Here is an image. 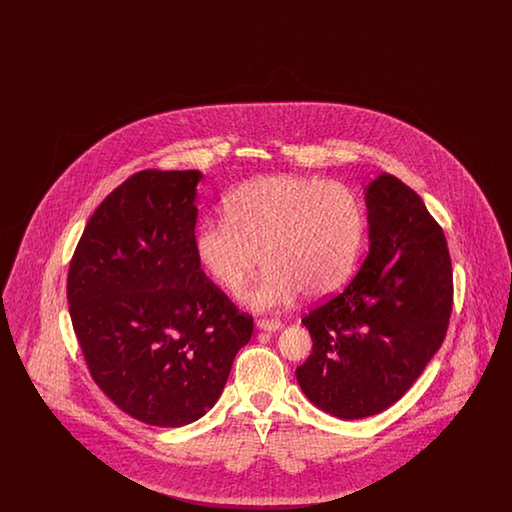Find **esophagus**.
I'll return each instance as SVG.
<instances>
[{
	"mask_svg": "<svg viewBox=\"0 0 512 512\" xmlns=\"http://www.w3.org/2000/svg\"><path fill=\"white\" fill-rule=\"evenodd\" d=\"M257 328L259 330H265V332H276V330H280L282 328V322L280 320H276V318H261V320H257Z\"/></svg>",
	"mask_w": 512,
	"mask_h": 512,
	"instance_id": "34e87169",
	"label": "esophagus"
}]
</instances>
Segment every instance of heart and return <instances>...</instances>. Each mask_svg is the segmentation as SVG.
Returning <instances> with one entry per match:
<instances>
[{
	"label": "heart",
	"mask_w": 512,
	"mask_h": 512,
	"mask_svg": "<svg viewBox=\"0 0 512 512\" xmlns=\"http://www.w3.org/2000/svg\"><path fill=\"white\" fill-rule=\"evenodd\" d=\"M224 219H205L195 255L226 292H240L259 267L267 270L244 295L253 311L290 307L305 292L326 297L353 276L366 217L361 197L340 182L278 174L251 180L226 197Z\"/></svg>",
	"instance_id": "b5f03b06"
}]
</instances>
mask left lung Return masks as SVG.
<instances>
[{"label":"left lung","mask_w":512,"mask_h":512,"mask_svg":"<svg viewBox=\"0 0 512 512\" xmlns=\"http://www.w3.org/2000/svg\"><path fill=\"white\" fill-rule=\"evenodd\" d=\"M368 255L301 322L313 353L295 376L324 413L357 420L399 401L436 355L453 307L447 242L420 195L382 172L365 188Z\"/></svg>","instance_id":"1"}]
</instances>
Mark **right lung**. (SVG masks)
Segmentation results:
<instances>
[{"instance_id": "obj_1", "label": "right lung", "mask_w": 512, "mask_h": 512, "mask_svg": "<svg viewBox=\"0 0 512 512\" xmlns=\"http://www.w3.org/2000/svg\"><path fill=\"white\" fill-rule=\"evenodd\" d=\"M199 171H142L107 195L76 245L67 297L94 382L126 414L192 424L226 386L253 318L195 255Z\"/></svg>"}]
</instances>
